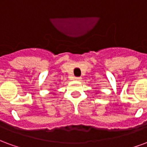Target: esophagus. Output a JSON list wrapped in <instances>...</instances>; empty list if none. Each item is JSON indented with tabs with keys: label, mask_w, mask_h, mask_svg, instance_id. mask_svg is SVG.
Masks as SVG:
<instances>
[{
	"label": "esophagus",
	"mask_w": 147,
	"mask_h": 147,
	"mask_svg": "<svg viewBox=\"0 0 147 147\" xmlns=\"http://www.w3.org/2000/svg\"><path fill=\"white\" fill-rule=\"evenodd\" d=\"M75 80H76V81H81L82 78L81 77H75Z\"/></svg>",
	"instance_id": "34e87169"
}]
</instances>
